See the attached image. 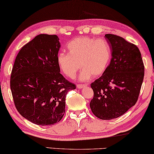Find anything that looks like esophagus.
<instances>
[{
  "label": "esophagus",
  "instance_id": "obj_1",
  "mask_svg": "<svg viewBox=\"0 0 154 154\" xmlns=\"http://www.w3.org/2000/svg\"><path fill=\"white\" fill-rule=\"evenodd\" d=\"M87 87L86 85H83V84H80V85H77V88L78 89H83V88Z\"/></svg>",
  "mask_w": 154,
  "mask_h": 154
}]
</instances>
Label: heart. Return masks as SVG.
<instances>
[{"label":"heart","mask_w":154,"mask_h":154,"mask_svg":"<svg viewBox=\"0 0 154 154\" xmlns=\"http://www.w3.org/2000/svg\"><path fill=\"white\" fill-rule=\"evenodd\" d=\"M67 49L68 53L58 54V65L63 73L70 79L74 78L81 67L82 71L79 77L81 81L102 75L111 59V47L104 39L76 37L68 43Z\"/></svg>","instance_id":"obj_1"}]
</instances>
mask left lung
<instances>
[{"mask_svg": "<svg viewBox=\"0 0 154 154\" xmlns=\"http://www.w3.org/2000/svg\"><path fill=\"white\" fill-rule=\"evenodd\" d=\"M112 50L107 69L91 83L94 98L90 102L97 118L110 120L123 115L137 102L145 67L139 49L122 37L105 35Z\"/></svg>", "mask_w": 154, "mask_h": 154, "instance_id": "obj_1", "label": "left lung"}]
</instances>
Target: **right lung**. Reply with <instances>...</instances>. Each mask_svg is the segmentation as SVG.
<instances>
[{
    "mask_svg": "<svg viewBox=\"0 0 154 154\" xmlns=\"http://www.w3.org/2000/svg\"><path fill=\"white\" fill-rule=\"evenodd\" d=\"M60 47L57 35L40 34L22 48L15 60L10 80L14 104L20 114L35 124L60 122L67 92L75 89L60 74Z\"/></svg>",
    "mask_w": 154,
    "mask_h": 154,
    "instance_id": "1",
    "label": "right lung"
}]
</instances>
